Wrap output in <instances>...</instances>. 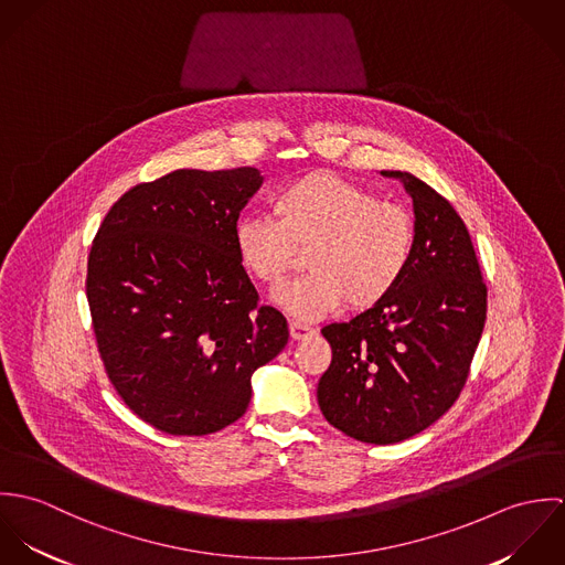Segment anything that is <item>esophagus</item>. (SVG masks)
<instances>
[{"mask_svg": "<svg viewBox=\"0 0 565 565\" xmlns=\"http://www.w3.org/2000/svg\"><path fill=\"white\" fill-rule=\"evenodd\" d=\"M289 332H291V339H307L311 337L316 330L309 326V323L298 322V320H289Z\"/></svg>", "mask_w": 565, "mask_h": 565, "instance_id": "obj_1", "label": "esophagus"}]
</instances>
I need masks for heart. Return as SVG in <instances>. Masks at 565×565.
<instances>
[{
  "label": "heart",
  "instance_id": "1",
  "mask_svg": "<svg viewBox=\"0 0 565 565\" xmlns=\"http://www.w3.org/2000/svg\"><path fill=\"white\" fill-rule=\"evenodd\" d=\"M276 220L245 215L235 249L245 271L276 287L309 247L307 276L282 285L274 300L291 316L313 320L348 302L363 311L383 302L404 278L415 249L411 211L332 171H309L276 191Z\"/></svg>",
  "mask_w": 565,
  "mask_h": 565
}]
</instances>
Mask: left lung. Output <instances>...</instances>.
I'll return each mask as SVG.
<instances>
[{"instance_id":"1","label":"left lung","mask_w":565,"mask_h":565,"mask_svg":"<svg viewBox=\"0 0 565 565\" xmlns=\"http://www.w3.org/2000/svg\"><path fill=\"white\" fill-rule=\"evenodd\" d=\"M415 249L401 285L322 334L332 361L318 385L323 417L365 444H396L437 422L459 398L487 318V287L470 233L433 186L406 171Z\"/></svg>"}]
</instances>
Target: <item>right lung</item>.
I'll return each mask as SVG.
<instances>
[{
	"label": "right lung",
	"mask_w": 565,
	"mask_h": 565,
	"mask_svg": "<svg viewBox=\"0 0 565 565\" xmlns=\"http://www.w3.org/2000/svg\"><path fill=\"white\" fill-rule=\"evenodd\" d=\"M260 184L254 167L175 169L126 191L90 245L86 300L108 381L167 435L237 422L254 370L287 345V320L258 305L235 249Z\"/></svg>",
	"instance_id": "add662e5"
}]
</instances>
